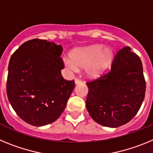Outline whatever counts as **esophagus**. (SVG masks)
<instances>
[{"label":"esophagus","mask_w":153,"mask_h":153,"mask_svg":"<svg viewBox=\"0 0 153 153\" xmlns=\"http://www.w3.org/2000/svg\"><path fill=\"white\" fill-rule=\"evenodd\" d=\"M74 81H75L76 85H79V84H81V83H82V80L79 79H77V78H76V79H75V80Z\"/></svg>","instance_id":"esophagus-1"}]
</instances>
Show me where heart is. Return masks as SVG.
Masks as SVG:
<instances>
[{
  "label": "heart",
  "mask_w": 153,
  "mask_h": 153,
  "mask_svg": "<svg viewBox=\"0 0 153 153\" xmlns=\"http://www.w3.org/2000/svg\"><path fill=\"white\" fill-rule=\"evenodd\" d=\"M70 59H65V66L73 71L85 68V73L90 77L102 75L111 64L114 51L102 44H93L77 48L70 53Z\"/></svg>",
  "instance_id": "obj_1"
}]
</instances>
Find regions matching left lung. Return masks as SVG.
<instances>
[{"label": "left lung", "instance_id": "8db88e82", "mask_svg": "<svg viewBox=\"0 0 153 153\" xmlns=\"http://www.w3.org/2000/svg\"><path fill=\"white\" fill-rule=\"evenodd\" d=\"M86 106L97 123L116 128L129 122L145 97L146 81L140 58L125 47L117 52L109 73L87 82Z\"/></svg>", "mask_w": 153, "mask_h": 153}]
</instances>
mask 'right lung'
Wrapping results in <instances>:
<instances>
[{"label": "right lung", "instance_id": "obj_1", "mask_svg": "<svg viewBox=\"0 0 153 153\" xmlns=\"http://www.w3.org/2000/svg\"><path fill=\"white\" fill-rule=\"evenodd\" d=\"M63 48L33 39L12 54L8 65L7 95L19 117L34 126L52 123L67 106L75 83L61 75Z\"/></svg>", "mask_w": 153, "mask_h": 153}]
</instances>
